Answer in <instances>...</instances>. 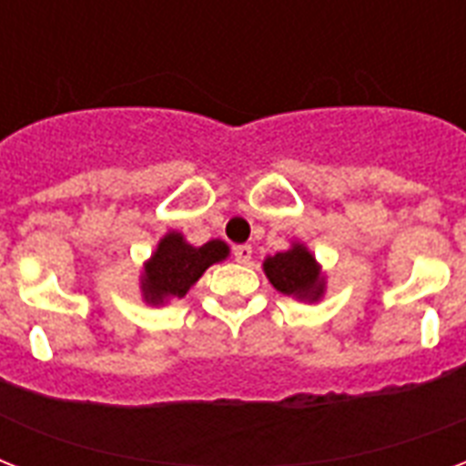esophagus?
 I'll return each mask as SVG.
<instances>
[{"mask_svg": "<svg viewBox=\"0 0 466 466\" xmlns=\"http://www.w3.org/2000/svg\"><path fill=\"white\" fill-rule=\"evenodd\" d=\"M234 261L237 263L251 261V247H248V244H239V247H234Z\"/></svg>", "mask_w": 466, "mask_h": 466, "instance_id": "obj_1", "label": "esophagus"}]
</instances>
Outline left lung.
Returning a JSON list of instances; mask_svg holds the SVG:
<instances>
[{"label":"left lung","mask_w":466,"mask_h":466,"mask_svg":"<svg viewBox=\"0 0 466 466\" xmlns=\"http://www.w3.org/2000/svg\"><path fill=\"white\" fill-rule=\"evenodd\" d=\"M263 273L278 292L299 302H319L326 292V273L307 244L292 241L290 248L266 256Z\"/></svg>","instance_id":"obj_1"}]
</instances>
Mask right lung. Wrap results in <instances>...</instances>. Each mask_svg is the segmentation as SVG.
<instances>
[{
	"label": "right lung",
	"mask_w": 466,
	"mask_h": 466,
	"mask_svg": "<svg viewBox=\"0 0 466 466\" xmlns=\"http://www.w3.org/2000/svg\"><path fill=\"white\" fill-rule=\"evenodd\" d=\"M229 247L222 239H210L203 247H193L181 232H167L147 261L142 263V302L161 307L171 299L186 298V292L200 280L212 263L225 261Z\"/></svg>",
	"instance_id": "right-lung-1"
}]
</instances>
